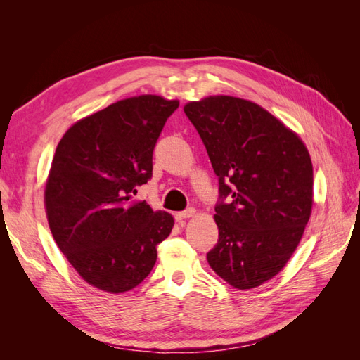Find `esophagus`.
<instances>
[{"label":"esophagus","mask_w":360,"mask_h":360,"mask_svg":"<svg viewBox=\"0 0 360 360\" xmlns=\"http://www.w3.org/2000/svg\"><path fill=\"white\" fill-rule=\"evenodd\" d=\"M193 214H195V209H186V210L176 213V219L180 222V221H183V219H188V217H191V216H193Z\"/></svg>","instance_id":"1"}]
</instances>
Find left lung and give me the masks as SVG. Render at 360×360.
I'll return each mask as SVG.
<instances>
[{
    "instance_id": "obj_1",
    "label": "left lung",
    "mask_w": 360,
    "mask_h": 360,
    "mask_svg": "<svg viewBox=\"0 0 360 360\" xmlns=\"http://www.w3.org/2000/svg\"><path fill=\"white\" fill-rule=\"evenodd\" d=\"M219 181V238L207 261L249 290L274 278L296 250L312 209V163L302 139L257 103L210 96L184 106Z\"/></svg>"
}]
</instances>
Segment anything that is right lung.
Returning <instances> with one entry per match:
<instances>
[{"instance_id":"right-lung-1","label":"right lung","mask_w":360,"mask_h":360,"mask_svg":"<svg viewBox=\"0 0 360 360\" xmlns=\"http://www.w3.org/2000/svg\"><path fill=\"white\" fill-rule=\"evenodd\" d=\"M179 101L138 96L75 123L57 146L45 189L53 240L90 285L143 282L174 219L130 198L153 176V150Z\"/></svg>"}]
</instances>
